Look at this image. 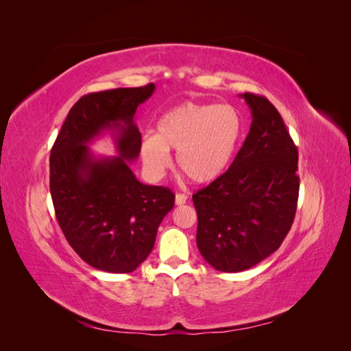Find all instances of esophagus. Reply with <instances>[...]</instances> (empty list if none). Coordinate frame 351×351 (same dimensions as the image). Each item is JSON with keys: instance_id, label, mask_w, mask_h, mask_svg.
<instances>
[{"instance_id": "1", "label": "esophagus", "mask_w": 351, "mask_h": 351, "mask_svg": "<svg viewBox=\"0 0 351 351\" xmlns=\"http://www.w3.org/2000/svg\"><path fill=\"white\" fill-rule=\"evenodd\" d=\"M187 202V196L186 195H183V193H177L176 195V205H184Z\"/></svg>"}]
</instances>
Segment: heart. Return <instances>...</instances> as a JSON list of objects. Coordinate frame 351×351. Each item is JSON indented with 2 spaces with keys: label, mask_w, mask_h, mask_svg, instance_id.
I'll return each instance as SVG.
<instances>
[{
  "label": "heart",
  "mask_w": 351,
  "mask_h": 351,
  "mask_svg": "<svg viewBox=\"0 0 351 351\" xmlns=\"http://www.w3.org/2000/svg\"><path fill=\"white\" fill-rule=\"evenodd\" d=\"M243 133V115L231 105L184 102L167 111L156 123V134L142 141V161L152 177H161L174 151L184 176L209 184L227 173Z\"/></svg>",
  "instance_id": "obj_1"
}]
</instances>
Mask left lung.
<instances>
[{
  "label": "left lung",
  "mask_w": 351,
  "mask_h": 351,
  "mask_svg": "<svg viewBox=\"0 0 351 351\" xmlns=\"http://www.w3.org/2000/svg\"><path fill=\"white\" fill-rule=\"evenodd\" d=\"M250 132L227 173L193 195L196 244L222 272L246 271L277 250L289 234L299 199V152L277 108L243 93Z\"/></svg>",
  "instance_id": "left-lung-1"
}]
</instances>
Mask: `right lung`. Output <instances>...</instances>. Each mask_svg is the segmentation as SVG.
Instances as JSON below:
<instances>
[{
    "label": "right lung",
    "instance_id": "right-lung-1",
    "mask_svg": "<svg viewBox=\"0 0 351 351\" xmlns=\"http://www.w3.org/2000/svg\"><path fill=\"white\" fill-rule=\"evenodd\" d=\"M155 84L88 93L73 105L49 156V190L70 246L90 267L133 272L154 249L158 227L174 206L168 187L147 186L129 162L141 154L137 107ZM110 131L117 157L97 158L87 145Z\"/></svg>",
    "mask_w": 351,
    "mask_h": 351
}]
</instances>
